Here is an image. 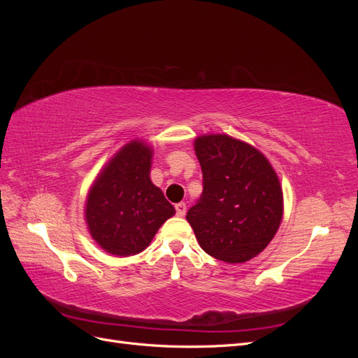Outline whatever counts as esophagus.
<instances>
[{
  "instance_id": "obj_1",
  "label": "esophagus",
  "mask_w": 358,
  "mask_h": 358,
  "mask_svg": "<svg viewBox=\"0 0 358 358\" xmlns=\"http://www.w3.org/2000/svg\"><path fill=\"white\" fill-rule=\"evenodd\" d=\"M175 209H176V215L178 216H185V213H187V204L180 201V203H178L175 206Z\"/></svg>"
}]
</instances>
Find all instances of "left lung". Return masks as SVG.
I'll use <instances>...</instances> for the list:
<instances>
[{"instance_id":"obj_1","label":"left lung","mask_w":358,"mask_h":358,"mask_svg":"<svg viewBox=\"0 0 358 358\" xmlns=\"http://www.w3.org/2000/svg\"><path fill=\"white\" fill-rule=\"evenodd\" d=\"M203 171L200 200L187 220L206 254L236 264L257 257L282 221V188L254 146L227 134L194 142Z\"/></svg>"}]
</instances>
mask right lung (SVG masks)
Listing matches in <instances>:
<instances>
[{"instance_id": "add662e5", "label": "right lung", "mask_w": 358, "mask_h": 358, "mask_svg": "<svg viewBox=\"0 0 358 358\" xmlns=\"http://www.w3.org/2000/svg\"><path fill=\"white\" fill-rule=\"evenodd\" d=\"M152 148L142 140L125 145L106 164L88 192L85 220L92 239L106 252H142L175 208L150 182Z\"/></svg>"}]
</instances>
